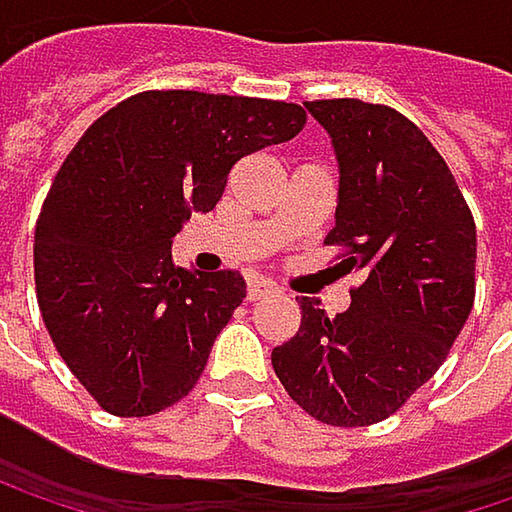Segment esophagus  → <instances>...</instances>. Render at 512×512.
<instances>
[{"instance_id":"obj_1","label":"esophagus","mask_w":512,"mask_h":512,"mask_svg":"<svg viewBox=\"0 0 512 512\" xmlns=\"http://www.w3.org/2000/svg\"><path fill=\"white\" fill-rule=\"evenodd\" d=\"M278 287L272 284V281H266V278H249L246 281V299L249 302H255L260 296H269V293H275Z\"/></svg>"}]
</instances>
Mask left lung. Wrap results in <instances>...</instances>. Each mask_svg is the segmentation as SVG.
<instances>
[{"label":"left lung","mask_w":512,"mask_h":512,"mask_svg":"<svg viewBox=\"0 0 512 512\" xmlns=\"http://www.w3.org/2000/svg\"><path fill=\"white\" fill-rule=\"evenodd\" d=\"M305 106L341 165L326 246L361 284L338 317L302 299L299 332L272 350V367L320 424L370 427L442 367L471 314L474 216L448 162L397 109L356 97Z\"/></svg>","instance_id":"left-lung-1"}]
</instances>
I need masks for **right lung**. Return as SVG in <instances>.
Returning <instances> with one entry per match:
<instances>
[{
  "mask_svg": "<svg viewBox=\"0 0 512 512\" xmlns=\"http://www.w3.org/2000/svg\"><path fill=\"white\" fill-rule=\"evenodd\" d=\"M296 103L142 91L100 115L52 180L35 228V293L52 344L100 409L148 418L183 400L246 296L234 269L168 255L243 156L302 133Z\"/></svg>",
  "mask_w": 512,
  "mask_h": 512,
  "instance_id": "add662e5",
  "label": "right lung"
}]
</instances>
